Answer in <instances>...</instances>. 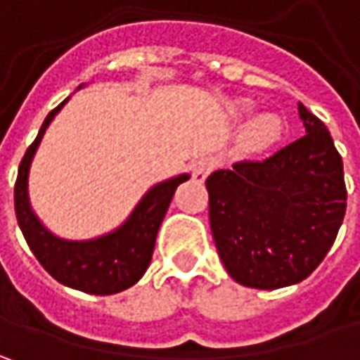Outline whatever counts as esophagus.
I'll list each match as a JSON object with an SVG mask.
<instances>
[{
  "label": "esophagus",
  "instance_id": "esophagus-1",
  "mask_svg": "<svg viewBox=\"0 0 360 360\" xmlns=\"http://www.w3.org/2000/svg\"><path fill=\"white\" fill-rule=\"evenodd\" d=\"M216 162L212 158H198L194 160V164H192V178L196 180V182H204L206 180V176L214 170Z\"/></svg>",
  "mask_w": 360,
  "mask_h": 360
}]
</instances>
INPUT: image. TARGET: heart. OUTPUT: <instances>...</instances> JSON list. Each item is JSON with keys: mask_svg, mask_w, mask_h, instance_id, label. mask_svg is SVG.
Here are the masks:
<instances>
[{"mask_svg": "<svg viewBox=\"0 0 360 360\" xmlns=\"http://www.w3.org/2000/svg\"><path fill=\"white\" fill-rule=\"evenodd\" d=\"M278 134H281V120L272 114H264L252 124V128L248 131V140L252 146L260 148V146L274 142L278 138Z\"/></svg>", "mask_w": 360, "mask_h": 360, "instance_id": "1", "label": "heart"}]
</instances>
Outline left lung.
<instances>
[{
  "instance_id": "left-lung-1",
  "label": "left lung",
  "mask_w": 360,
  "mask_h": 360,
  "mask_svg": "<svg viewBox=\"0 0 360 360\" xmlns=\"http://www.w3.org/2000/svg\"><path fill=\"white\" fill-rule=\"evenodd\" d=\"M307 134L264 160L206 180L218 256L236 283L283 288L311 276L347 212L342 158L326 126L298 104Z\"/></svg>"
}]
</instances>
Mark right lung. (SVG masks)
<instances>
[{
  "mask_svg": "<svg viewBox=\"0 0 360 360\" xmlns=\"http://www.w3.org/2000/svg\"><path fill=\"white\" fill-rule=\"evenodd\" d=\"M65 102L68 100H63L62 104L49 112L37 138L21 160L13 188L18 224L39 264L58 283L88 295H116L138 283L150 266L156 234L172 202L174 192L190 176L182 174L152 188L136 206L126 224H122L112 234L86 242H70L53 236L32 212L27 198V174L44 131L48 130L49 122Z\"/></svg>",
  "mask_w": 360,
  "mask_h": 360,
  "instance_id": "1",
  "label": "right lung"
}]
</instances>
